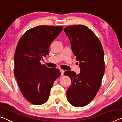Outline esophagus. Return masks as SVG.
Returning a JSON list of instances; mask_svg holds the SVG:
<instances>
[{
  "mask_svg": "<svg viewBox=\"0 0 122 122\" xmlns=\"http://www.w3.org/2000/svg\"><path fill=\"white\" fill-rule=\"evenodd\" d=\"M60 71H61V76H63L64 73V70H62V69H61V70H60Z\"/></svg>",
  "mask_w": 122,
  "mask_h": 122,
  "instance_id": "1",
  "label": "esophagus"
}]
</instances>
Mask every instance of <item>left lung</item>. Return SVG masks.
<instances>
[{"label": "left lung", "instance_id": "1", "mask_svg": "<svg viewBox=\"0 0 122 122\" xmlns=\"http://www.w3.org/2000/svg\"><path fill=\"white\" fill-rule=\"evenodd\" d=\"M64 30L81 69L78 74L70 70L64 72L71 81L67 99L73 106H85L94 98L101 86L105 72L104 50L98 37L85 25L68 26Z\"/></svg>", "mask_w": 122, "mask_h": 122}]
</instances>
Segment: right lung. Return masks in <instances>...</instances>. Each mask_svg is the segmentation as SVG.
<instances>
[{
    "label": "right lung",
    "mask_w": 122,
    "mask_h": 122,
    "mask_svg": "<svg viewBox=\"0 0 122 122\" xmlns=\"http://www.w3.org/2000/svg\"><path fill=\"white\" fill-rule=\"evenodd\" d=\"M63 27L39 25L27 30L18 41L14 55V75L22 94L29 102L40 105L49 98L55 81L61 75L40 61L49 53L52 41Z\"/></svg>",
    "instance_id": "obj_1"
}]
</instances>
